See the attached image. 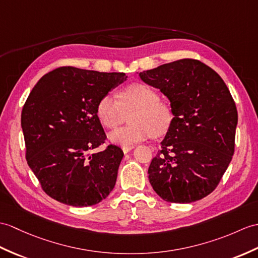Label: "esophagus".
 Here are the masks:
<instances>
[{
    "instance_id": "1",
    "label": "esophagus",
    "mask_w": 258,
    "mask_h": 258,
    "mask_svg": "<svg viewBox=\"0 0 258 258\" xmlns=\"http://www.w3.org/2000/svg\"><path fill=\"white\" fill-rule=\"evenodd\" d=\"M133 148H134V145H133V146H127V147H122V151H123L124 154H127V153L131 152Z\"/></svg>"
}]
</instances>
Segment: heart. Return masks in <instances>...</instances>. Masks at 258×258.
Segmentation results:
<instances>
[{"label": "heart", "mask_w": 258, "mask_h": 258, "mask_svg": "<svg viewBox=\"0 0 258 258\" xmlns=\"http://www.w3.org/2000/svg\"><path fill=\"white\" fill-rule=\"evenodd\" d=\"M118 101L106 94L97 105V115L100 122L107 128L121 124L125 113L134 110L130 115L132 124L115 128L109 133L111 143L123 147L154 136H160L168 131L172 113L170 107L159 101V95L145 83H132L118 92Z\"/></svg>", "instance_id": "heart-1"}]
</instances>
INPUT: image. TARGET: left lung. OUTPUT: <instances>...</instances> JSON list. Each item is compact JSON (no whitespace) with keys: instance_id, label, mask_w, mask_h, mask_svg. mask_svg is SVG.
<instances>
[{"instance_id":"left-lung-1","label":"left lung","mask_w":258,"mask_h":258,"mask_svg":"<svg viewBox=\"0 0 258 258\" xmlns=\"http://www.w3.org/2000/svg\"><path fill=\"white\" fill-rule=\"evenodd\" d=\"M141 79L170 101L172 119L148 179L161 199L190 203L210 195L234 154L237 110L224 81L195 59L164 63Z\"/></svg>"}]
</instances>
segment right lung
Segmentation results:
<instances>
[{"instance_id": "add662e5", "label": "right lung", "mask_w": 258, "mask_h": 258, "mask_svg": "<svg viewBox=\"0 0 258 258\" xmlns=\"http://www.w3.org/2000/svg\"><path fill=\"white\" fill-rule=\"evenodd\" d=\"M123 73L60 67L36 83L23 106L21 125L29 168L45 192L73 207H90L110 195L123 151L104 143L97 115L100 99L126 80Z\"/></svg>"}]
</instances>
